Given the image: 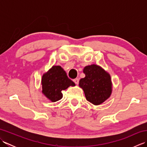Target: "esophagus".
Segmentation results:
<instances>
[{"label": "esophagus", "instance_id": "34e87169", "mask_svg": "<svg viewBox=\"0 0 147 147\" xmlns=\"http://www.w3.org/2000/svg\"><path fill=\"white\" fill-rule=\"evenodd\" d=\"M73 82H74V83L76 84V85H78V83H79V79H78V78L74 79V80H73Z\"/></svg>", "mask_w": 147, "mask_h": 147}]
</instances>
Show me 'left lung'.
Returning a JSON list of instances; mask_svg holds the SVG:
<instances>
[{
  "label": "left lung",
  "mask_w": 147,
  "mask_h": 147,
  "mask_svg": "<svg viewBox=\"0 0 147 147\" xmlns=\"http://www.w3.org/2000/svg\"><path fill=\"white\" fill-rule=\"evenodd\" d=\"M85 77L80 80L86 98L93 105L102 104L112 93L111 76L104 69L96 64L87 65L83 69Z\"/></svg>",
  "instance_id": "left-lung-1"
}]
</instances>
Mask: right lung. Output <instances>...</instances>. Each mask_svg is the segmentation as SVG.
<instances>
[{"instance_id": "obj_1", "label": "right lung", "mask_w": 147, "mask_h": 147, "mask_svg": "<svg viewBox=\"0 0 147 147\" xmlns=\"http://www.w3.org/2000/svg\"><path fill=\"white\" fill-rule=\"evenodd\" d=\"M42 93L52 102L62 98V91L70 86H75L60 65H54L44 73L42 78Z\"/></svg>"}]
</instances>
